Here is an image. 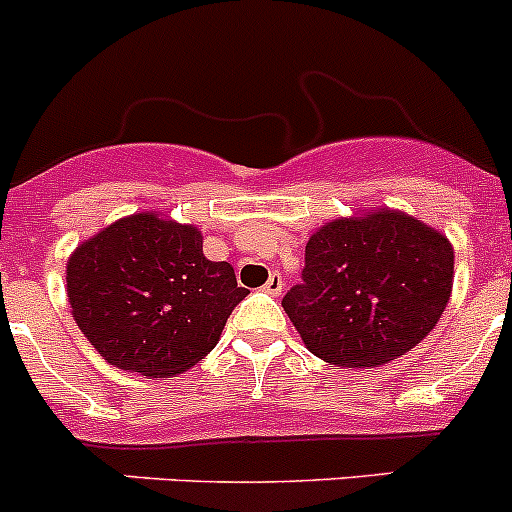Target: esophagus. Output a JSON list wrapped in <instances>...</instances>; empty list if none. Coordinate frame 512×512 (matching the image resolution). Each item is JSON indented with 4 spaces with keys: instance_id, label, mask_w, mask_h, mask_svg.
I'll use <instances>...</instances> for the list:
<instances>
[{
    "instance_id": "34e87169",
    "label": "esophagus",
    "mask_w": 512,
    "mask_h": 512,
    "mask_svg": "<svg viewBox=\"0 0 512 512\" xmlns=\"http://www.w3.org/2000/svg\"><path fill=\"white\" fill-rule=\"evenodd\" d=\"M282 287H285V280H282V275H280V272H272V275L267 277V282H265V287H262V290H265L267 295H272V297H280Z\"/></svg>"
}]
</instances>
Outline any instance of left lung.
Here are the masks:
<instances>
[{"label":"left lung","mask_w":512,"mask_h":512,"mask_svg":"<svg viewBox=\"0 0 512 512\" xmlns=\"http://www.w3.org/2000/svg\"><path fill=\"white\" fill-rule=\"evenodd\" d=\"M453 245L398 210L322 225L305 247L302 282L282 297L312 355L372 367L405 355L445 312Z\"/></svg>","instance_id":"obj_1"}]
</instances>
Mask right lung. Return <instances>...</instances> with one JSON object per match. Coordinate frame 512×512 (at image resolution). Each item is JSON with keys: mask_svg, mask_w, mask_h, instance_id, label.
<instances>
[{"mask_svg": "<svg viewBox=\"0 0 512 512\" xmlns=\"http://www.w3.org/2000/svg\"><path fill=\"white\" fill-rule=\"evenodd\" d=\"M67 297L82 335L109 365L170 377L217 345L247 290L230 262L202 255L195 225L137 212L72 252Z\"/></svg>", "mask_w": 512, "mask_h": 512, "instance_id": "obj_1", "label": "right lung"}]
</instances>
